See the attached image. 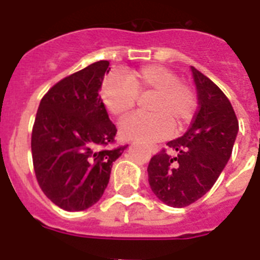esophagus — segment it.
Here are the masks:
<instances>
[{
    "mask_svg": "<svg viewBox=\"0 0 260 260\" xmlns=\"http://www.w3.org/2000/svg\"><path fill=\"white\" fill-rule=\"evenodd\" d=\"M150 151L152 153H157L158 152V146H157V144H151V146H150Z\"/></svg>",
    "mask_w": 260,
    "mask_h": 260,
    "instance_id": "esophagus-1",
    "label": "esophagus"
}]
</instances>
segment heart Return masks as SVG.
Wrapping results in <instances>:
<instances>
[{"instance_id": "1", "label": "heart", "mask_w": 260, "mask_h": 260, "mask_svg": "<svg viewBox=\"0 0 260 260\" xmlns=\"http://www.w3.org/2000/svg\"><path fill=\"white\" fill-rule=\"evenodd\" d=\"M146 96H151L146 105L151 113L134 114L121 123L119 132L126 139L161 141L173 133V125L181 130L194 117V89L165 66L144 65L127 71L125 78L110 75L102 87L103 103L117 118L130 113L137 107L138 98Z\"/></svg>"}]
</instances>
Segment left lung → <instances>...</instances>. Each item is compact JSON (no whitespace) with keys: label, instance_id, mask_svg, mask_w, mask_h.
Segmentation results:
<instances>
[{"label":"left lung","instance_id":"8db88e82","mask_svg":"<svg viewBox=\"0 0 260 260\" xmlns=\"http://www.w3.org/2000/svg\"><path fill=\"white\" fill-rule=\"evenodd\" d=\"M198 93V110L189 130L168 142L147 168L151 190L165 204L182 208L202 198L213 186L232 155L238 119L229 99L201 71L191 68Z\"/></svg>","mask_w":260,"mask_h":260}]
</instances>
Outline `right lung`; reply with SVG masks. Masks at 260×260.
Segmentation results:
<instances>
[{"instance_id": "1", "label": "right lung", "mask_w": 260, "mask_h": 260, "mask_svg": "<svg viewBox=\"0 0 260 260\" xmlns=\"http://www.w3.org/2000/svg\"><path fill=\"white\" fill-rule=\"evenodd\" d=\"M109 61H99L57 82L43 96L32 127L34 171L48 199L65 211H83L104 194L112 165L126 146L116 143L99 95Z\"/></svg>"}]
</instances>
